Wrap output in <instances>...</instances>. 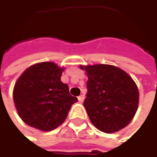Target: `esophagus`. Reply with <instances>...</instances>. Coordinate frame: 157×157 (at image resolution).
<instances>
[{
  "label": "esophagus",
  "instance_id": "esophagus-1",
  "mask_svg": "<svg viewBox=\"0 0 157 157\" xmlns=\"http://www.w3.org/2000/svg\"><path fill=\"white\" fill-rule=\"evenodd\" d=\"M84 99H85L84 95H80L79 96H78V102H79V103H83Z\"/></svg>",
  "mask_w": 157,
  "mask_h": 157
}]
</instances>
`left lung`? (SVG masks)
I'll list each match as a JSON object with an SVG mask.
<instances>
[{"instance_id":"8db88e82","label":"left lung","mask_w":157,"mask_h":157,"mask_svg":"<svg viewBox=\"0 0 157 157\" xmlns=\"http://www.w3.org/2000/svg\"><path fill=\"white\" fill-rule=\"evenodd\" d=\"M87 75L84 106L94 126L105 133L126 127L139 105V90L129 75L115 66H80Z\"/></svg>"}]
</instances>
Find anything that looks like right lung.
Wrapping results in <instances>:
<instances>
[{"mask_svg": "<svg viewBox=\"0 0 157 157\" xmlns=\"http://www.w3.org/2000/svg\"><path fill=\"white\" fill-rule=\"evenodd\" d=\"M63 69L53 62H41L27 69L17 80L13 99L19 117L44 131L56 129L65 121L78 99L61 81Z\"/></svg>", "mask_w": 157, "mask_h": 157, "instance_id": "add662e5", "label": "right lung"}]
</instances>
